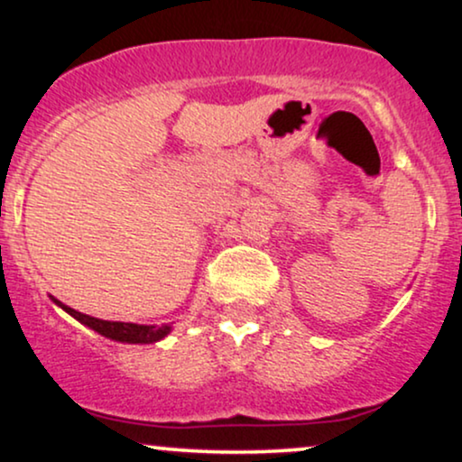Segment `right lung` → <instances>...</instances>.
<instances>
[{"mask_svg":"<svg viewBox=\"0 0 462 462\" xmlns=\"http://www.w3.org/2000/svg\"><path fill=\"white\" fill-rule=\"evenodd\" d=\"M56 304L60 309H65L69 315L76 317L78 321H82L84 326L93 328L95 332L104 334V337L115 338V341H124V343H153V341H161L171 330V326H139V323H124V321H104L97 319V317H88L84 312H78L69 306L60 304L56 300Z\"/></svg>","mask_w":462,"mask_h":462,"instance_id":"add662e5","label":"right lung"}]
</instances>
